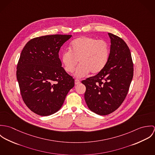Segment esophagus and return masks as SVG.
Wrapping results in <instances>:
<instances>
[{
  "instance_id": "esophagus-1",
  "label": "esophagus",
  "mask_w": 155,
  "mask_h": 155,
  "mask_svg": "<svg viewBox=\"0 0 155 155\" xmlns=\"http://www.w3.org/2000/svg\"><path fill=\"white\" fill-rule=\"evenodd\" d=\"M74 83H75V84H76V85H78V84H79L81 83V82H80V81H79V80H78V79H75V81H74Z\"/></svg>"
}]
</instances>
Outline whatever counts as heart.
<instances>
[{"instance_id":"heart-1","label":"heart","mask_w":155,"mask_h":155,"mask_svg":"<svg viewBox=\"0 0 155 155\" xmlns=\"http://www.w3.org/2000/svg\"><path fill=\"white\" fill-rule=\"evenodd\" d=\"M110 55L109 44L97 38L81 36L74 39L70 44V50L65 51L61 55V62L64 70L72 73L78 63L74 75L81 78L89 71L97 74L106 66Z\"/></svg>"}]
</instances>
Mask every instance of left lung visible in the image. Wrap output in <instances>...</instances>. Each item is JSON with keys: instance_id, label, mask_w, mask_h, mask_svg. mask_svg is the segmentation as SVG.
<instances>
[{"instance_id": "obj_1", "label": "left lung", "mask_w": 155, "mask_h": 155, "mask_svg": "<svg viewBox=\"0 0 155 155\" xmlns=\"http://www.w3.org/2000/svg\"><path fill=\"white\" fill-rule=\"evenodd\" d=\"M110 51L108 62L97 75L82 81L86 87L84 97L89 109L99 115H107L124 101L134 73L130 50L120 38L109 33Z\"/></svg>"}]
</instances>
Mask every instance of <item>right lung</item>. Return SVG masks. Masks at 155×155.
<instances>
[{
  "label": "right lung",
  "mask_w": 155,
  "mask_h": 155,
  "mask_svg": "<svg viewBox=\"0 0 155 155\" xmlns=\"http://www.w3.org/2000/svg\"><path fill=\"white\" fill-rule=\"evenodd\" d=\"M71 35H46L28 41L21 51L17 78L26 106L40 116H49L62 107L74 80L64 69L59 51Z\"/></svg>",
  "instance_id": "obj_1"
}]
</instances>
